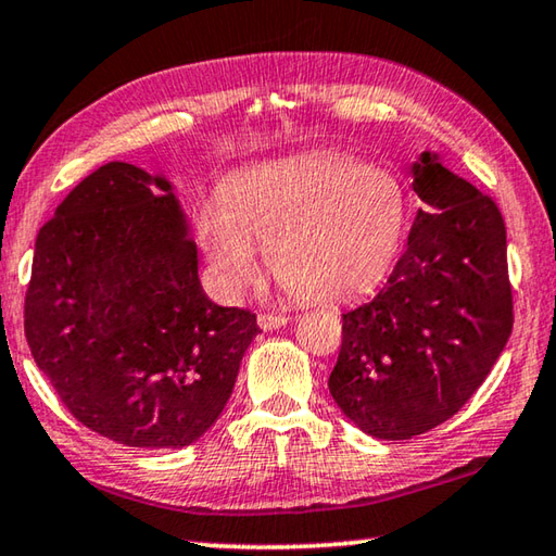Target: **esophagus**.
Segmentation results:
<instances>
[{
	"mask_svg": "<svg viewBox=\"0 0 556 556\" xmlns=\"http://www.w3.org/2000/svg\"><path fill=\"white\" fill-rule=\"evenodd\" d=\"M287 321H289V316H285V314H260L257 316V324H260L262 331L281 328V326H287Z\"/></svg>",
	"mask_w": 556,
	"mask_h": 556,
	"instance_id": "esophagus-1",
	"label": "esophagus"
}]
</instances>
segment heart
Here are the masks:
<instances>
[{
	"mask_svg": "<svg viewBox=\"0 0 556 556\" xmlns=\"http://www.w3.org/2000/svg\"><path fill=\"white\" fill-rule=\"evenodd\" d=\"M407 195L388 168L345 154H308L230 176L220 205L193 218L215 287L240 296L257 277V244L269 269L304 301H343L372 289L397 255Z\"/></svg>",
	"mask_w": 556,
	"mask_h": 556,
	"instance_id": "b5f03b06",
	"label": "heart"
}]
</instances>
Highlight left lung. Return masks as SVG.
Here are the masks:
<instances>
[{"mask_svg": "<svg viewBox=\"0 0 556 556\" xmlns=\"http://www.w3.org/2000/svg\"><path fill=\"white\" fill-rule=\"evenodd\" d=\"M407 250L368 304L343 314L328 378L338 407L375 439L444 425L481 388L513 331L505 223L491 195L434 154L414 164Z\"/></svg>", "mask_w": 556, "mask_h": 556, "instance_id": "obj_1", "label": "left lung"}]
</instances>
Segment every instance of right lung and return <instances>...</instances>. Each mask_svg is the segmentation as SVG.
<instances>
[{"instance_id": "add662e5", "label": "right lung", "mask_w": 556, "mask_h": 556, "mask_svg": "<svg viewBox=\"0 0 556 556\" xmlns=\"http://www.w3.org/2000/svg\"><path fill=\"white\" fill-rule=\"evenodd\" d=\"M24 333L80 425L135 448H181L213 427L260 333L203 294L172 186L110 162L36 235Z\"/></svg>"}]
</instances>
